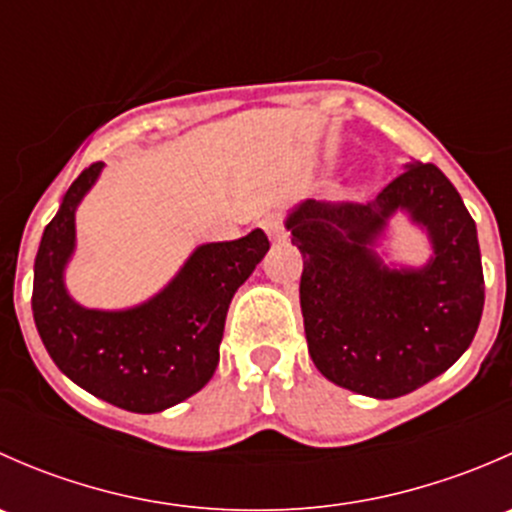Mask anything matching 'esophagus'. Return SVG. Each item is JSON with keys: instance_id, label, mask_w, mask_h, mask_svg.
<instances>
[{"instance_id": "obj_1", "label": "esophagus", "mask_w": 512, "mask_h": 512, "mask_svg": "<svg viewBox=\"0 0 512 512\" xmlns=\"http://www.w3.org/2000/svg\"><path fill=\"white\" fill-rule=\"evenodd\" d=\"M262 230L270 235V240H282L285 237V227H282V215L280 213H267L260 220Z\"/></svg>"}]
</instances>
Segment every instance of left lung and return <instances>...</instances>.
Masks as SVG:
<instances>
[{
    "label": "left lung",
    "instance_id": "1",
    "mask_svg": "<svg viewBox=\"0 0 512 512\" xmlns=\"http://www.w3.org/2000/svg\"><path fill=\"white\" fill-rule=\"evenodd\" d=\"M396 209L429 232L434 257L421 271H391L375 255ZM287 230L304 257L299 304L309 356L329 381L396 399L471 347L485 302L478 232L433 163L406 165L369 203L304 200Z\"/></svg>",
    "mask_w": 512,
    "mask_h": 512
}]
</instances>
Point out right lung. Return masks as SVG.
Returning a JSON list of instances; mask_svg holds the SVG:
<instances>
[{"label":"right lung","instance_id":"obj_1","mask_svg":"<svg viewBox=\"0 0 512 512\" xmlns=\"http://www.w3.org/2000/svg\"><path fill=\"white\" fill-rule=\"evenodd\" d=\"M103 163L71 183L41 235L32 312L54 364L98 399L156 414L203 389L220 361L227 307L252 275L270 240L262 230L200 245L163 292L121 312L86 309L69 297L64 267L76 245L74 215Z\"/></svg>","mask_w":512,"mask_h":512}]
</instances>
